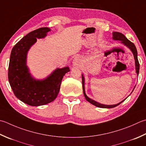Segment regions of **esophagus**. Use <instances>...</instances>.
<instances>
[{
	"label": "esophagus",
	"mask_w": 146,
	"mask_h": 146,
	"mask_svg": "<svg viewBox=\"0 0 146 146\" xmlns=\"http://www.w3.org/2000/svg\"><path fill=\"white\" fill-rule=\"evenodd\" d=\"M81 62V59L79 58H75L73 60V64L75 65H79Z\"/></svg>",
	"instance_id": "esophagus-1"
}]
</instances>
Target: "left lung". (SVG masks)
<instances>
[{"label":"left lung","instance_id":"obj_1","mask_svg":"<svg viewBox=\"0 0 146 146\" xmlns=\"http://www.w3.org/2000/svg\"><path fill=\"white\" fill-rule=\"evenodd\" d=\"M113 40H120L121 42V43L124 44L125 45H126V46H127L131 50H132V52H133V56H134V59H135L136 73H137V75H139L140 64H139L138 58H137V51L136 47L135 46V45H134L133 43L132 42H130L129 40H128L126 38V37H125V36L123 35V34H122L121 33L118 32V31H114V32L113 33ZM82 79L83 92H84V96H85V99H86L87 101L89 102L90 103L92 104L93 105L96 106H97V107L101 108H115V107L117 106H118L119 104H120L122 102H123L126 99H124L123 101H122L121 102H120L118 104H114V105H104V104H100V103H99V102L94 101V100L90 99L89 98H88V97L87 96L86 94H85V92L84 77V75H83L82 76ZM134 88H133V90H134Z\"/></svg>","mask_w":146,"mask_h":146}]
</instances>
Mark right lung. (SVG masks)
<instances>
[{
	"instance_id": "right-lung-1",
	"label": "right lung",
	"mask_w": 146,
	"mask_h": 146,
	"mask_svg": "<svg viewBox=\"0 0 146 146\" xmlns=\"http://www.w3.org/2000/svg\"><path fill=\"white\" fill-rule=\"evenodd\" d=\"M47 27L31 31L21 38L11 50L8 79L14 95L20 101L32 106L47 104L58 96L63 76L70 68L56 70L47 78L36 80L31 76L27 66L28 50L37 38H44L49 31Z\"/></svg>"
}]
</instances>
